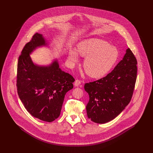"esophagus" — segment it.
<instances>
[{
	"label": "esophagus",
	"instance_id": "esophagus-1",
	"mask_svg": "<svg viewBox=\"0 0 153 153\" xmlns=\"http://www.w3.org/2000/svg\"><path fill=\"white\" fill-rule=\"evenodd\" d=\"M80 84H81V81L78 79H76L74 82L75 87H79L80 85Z\"/></svg>",
	"mask_w": 153,
	"mask_h": 153
}]
</instances>
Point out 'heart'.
Here are the masks:
<instances>
[{
    "mask_svg": "<svg viewBox=\"0 0 153 153\" xmlns=\"http://www.w3.org/2000/svg\"><path fill=\"white\" fill-rule=\"evenodd\" d=\"M78 55L85 57L84 68L88 76L98 78L106 75L116 62L118 52L115 47L105 41L91 38L84 40L77 46ZM77 53L71 50L68 58L72 63L78 62Z\"/></svg>",
    "mask_w": 153,
    "mask_h": 153,
    "instance_id": "obj_1",
    "label": "heart"
}]
</instances>
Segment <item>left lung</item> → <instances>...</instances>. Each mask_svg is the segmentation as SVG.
I'll list each match as a JSON object with an SVG mask.
<instances>
[{"mask_svg":"<svg viewBox=\"0 0 153 153\" xmlns=\"http://www.w3.org/2000/svg\"><path fill=\"white\" fill-rule=\"evenodd\" d=\"M137 61L130 49L106 76L86 83L89 97L86 109L92 121L104 124L114 120L131 101L137 79Z\"/></svg>","mask_w":153,"mask_h":153,"instance_id":"8db88e82","label":"left lung"}]
</instances>
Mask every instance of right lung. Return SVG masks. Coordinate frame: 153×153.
<instances>
[{"instance_id": "obj_1", "label": "right lung", "mask_w": 153, "mask_h": 153, "mask_svg": "<svg viewBox=\"0 0 153 153\" xmlns=\"http://www.w3.org/2000/svg\"><path fill=\"white\" fill-rule=\"evenodd\" d=\"M48 43L41 33H35L25 45L19 57L18 94L25 108L35 118L52 122L60 115L66 92L72 89L74 78L59 68L56 59L49 65H37L30 55Z\"/></svg>"}]
</instances>
